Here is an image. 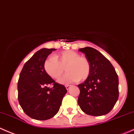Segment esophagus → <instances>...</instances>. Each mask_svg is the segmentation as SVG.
I'll return each mask as SVG.
<instances>
[{"label":"esophagus","mask_w":134,"mask_h":134,"mask_svg":"<svg viewBox=\"0 0 134 134\" xmlns=\"http://www.w3.org/2000/svg\"><path fill=\"white\" fill-rule=\"evenodd\" d=\"M65 87H66V88L67 90H69L70 88H71V87H72V85H66Z\"/></svg>","instance_id":"esophagus-1"}]
</instances>
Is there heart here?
Here are the masks:
<instances>
[{
    "mask_svg": "<svg viewBox=\"0 0 134 134\" xmlns=\"http://www.w3.org/2000/svg\"><path fill=\"white\" fill-rule=\"evenodd\" d=\"M64 67L68 73L59 81L62 84H68L79 79L84 81L91 73V64L88 59L71 50L63 51L48 58L43 63L46 74L55 79H59L61 77Z\"/></svg>",
    "mask_w": 134,
    "mask_h": 134,
    "instance_id": "heart-1",
    "label": "heart"
}]
</instances>
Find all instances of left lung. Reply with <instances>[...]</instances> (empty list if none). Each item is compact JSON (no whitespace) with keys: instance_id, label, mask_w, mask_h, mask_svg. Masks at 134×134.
Here are the masks:
<instances>
[{"instance_id":"obj_1","label":"left lung","mask_w":134,"mask_h":134,"mask_svg":"<svg viewBox=\"0 0 134 134\" xmlns=\"http://www.w3.org/2000/svg\"><path fill=\"white\" fill-rule=\"evenodd\" d=\"M91 64V73L85 81L78 85L80 89L77 102L83 112L102 116L111 111L119 98V78L107 58L90 47L79 49Z\"/></svg>"}]
</instances>
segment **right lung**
Listing matches in <instances>:
<instances>
[{
    "label": "right lung",
    "mask_w": 134,
    "mask_h": 134,
    "mask_svg": "<svg viewBox=\"0 0 134 134\" xmlns=\"http://www.w3.org/2000/svg\"><path fill=\"white\" fill-rule=\"evenodd\" d=\"M55 49H40L24 64L18 83V101L23 111L32 119L44 120L53 117L67 92L43 68V63ZM53 84L52 88L47 87Z\"/></svg>",
    "instance_id": "1"
}]
</instances>
